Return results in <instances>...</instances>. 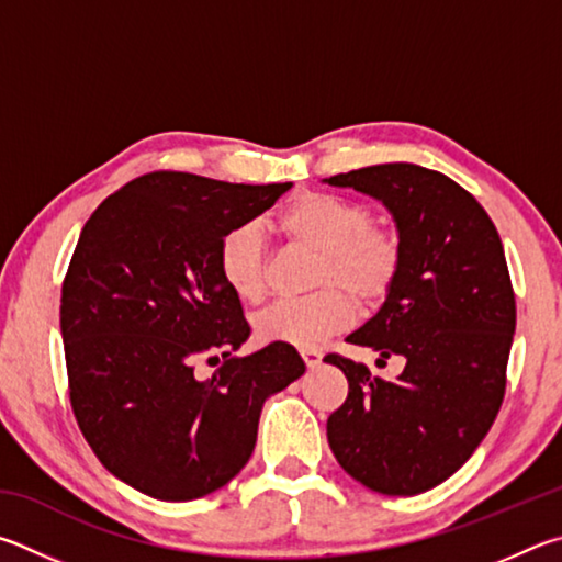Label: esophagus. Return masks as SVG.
<instances>
[{
    "instance_id": "esophagus-1",
    "label": "esophagus",
    "mask_w": 562,
    "mask_h": 562,
    "mask_svg": "<svg viewBox=\"0 0 562 562\" xmlns=\"http://www.w3.org/2000/svg\"><path fill=\"white\" fill-rule=\"evenodd\" d=\"M301 358H303V362H306V368L313 370V368L321 366L323 352L318 348H301Z\"/></svg>"
}]
</instances>
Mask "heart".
I'll use <instances>...</instances> for the list:
<instances>
[{"mask_svg": "<svg viewBox=\"0 0 562 562\" xmlns=\"http://www.w3.org/2000/svg\"><path fill=\"white\" fill-rule=\"evenodd\" d=\"M368 204L330 192H303L283 206L276 229L283 239L316 251L308 299L276 301L254 321L263 342L313 348L356 323V301L380 303L402 271V241L387 226L372 224ZM216 269L236 299L259 303L266 291V249L251 224L226 232L216 251Z\"/></svg>", "mask_w": 562, "mask_h": 562, "instance_id": "b5f03b06", "label": "heart"}]
</instances>
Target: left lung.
Masks as SVG:
<instances>
[{
  "label": "left lung",
  "instance_id": "obj_1",
  "mask_svg": "<svg viewBox=\"0 0 562 562\" xmlns=\"http://www.w3.org/2000/svg\"><path fill=\"white\" fill-rule=\"evenodd\" d=\"M328 182L375 196L395 216L405 254L397 283L348 342L407 360L387 382L338 352L323 358L348 378L328 445L362 486L415 496L464 467L504 402L516 330L504 244L474 194L437 170L387 162Z\"/></svg>",
  "mask_w": 562,
  "mask_h": 562
}]
</instances>
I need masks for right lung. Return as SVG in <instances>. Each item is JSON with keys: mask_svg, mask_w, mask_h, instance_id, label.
<instances>
[{"mask_svg": "<svg viewBox=\"0 0 562 562\" xmlns=\"http://www.w3.org/2000/svg\"><path fill=\"white\" fill-rule=\"evenodd\" d=\"M289 187L147 172L105 196L78 236L61 286L68 397L101 464L147 496L192 501L232 481L263 400L306 372L283 342L232 356L251 328L216 269L224 234ZM196 361L221 368L200 379Z\"/></svg>", "mask_w": 562, "mask_h": 562, "instance_id": "obj_1", "label": "right lung"}]
</instances>
